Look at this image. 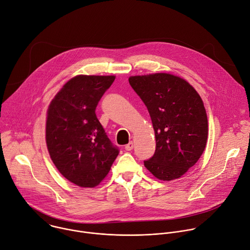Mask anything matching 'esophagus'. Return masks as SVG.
Instances as JSON below:
<instances>
[{"mask_svg": "<svg viewBox=\"0 0 250 250\" xmlns=\"http://www.w3.org/2000/svg\"><path fill=\"white\" fill-rule=\"evenodd\" d=\"M133 147H134V144H133L132 141L129 142V143L125 146V149H126V151H132Z\"/></svg>", "mask_w": 250, "mask_h": 250, "instance_id": "1", "label": "esophagus"}]
</instances>
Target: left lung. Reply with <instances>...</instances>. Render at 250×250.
Here are the masks:
<instances>
[{"label": "left lung", "instance_id": "left-lung-1", "mask_svg": "<svg viewBox=\"0 0 250 250\" xmlns=\"http://www.w3.org/2000/svg\"><path fill=\"white\" fill-rule=\"evenodd\" d=\"M145 104L156 136V152L144 162L157 178L181 177L202 156L208 119L202 99L185 80L166 73L129 78Z\"/></svg>", "mask_w": 250, "mask_h": 250}]
</instances>
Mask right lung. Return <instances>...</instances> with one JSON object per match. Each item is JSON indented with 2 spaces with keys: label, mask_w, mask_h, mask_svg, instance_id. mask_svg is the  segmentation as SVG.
I'll use <instances>...</instances> for the list:
<instances>
[{
  "label": "right lung",
  "mask_w": 250,
  "mask_h": 250,
  "mask_svg": "<svg viewBox=\"0 0 250 250\" xmlns=\"http://www.w3.org/2000/svg\"><path fill=\"white\" fill-rule=\"evenodd\" d=\"M114 76H76L47 111V148L60 173L81 187H94L110 170L119 149L98 121L95 108Z\"/></svg>",
  "instance_id": "1"
}]
</instances>
